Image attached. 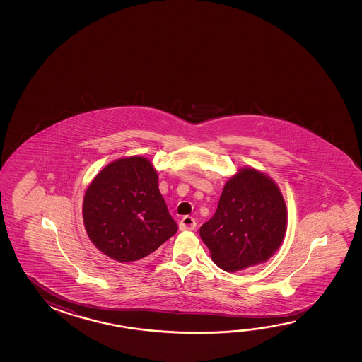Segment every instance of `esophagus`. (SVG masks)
Returning <instances> with one entry per match:
<instances>
[{
  "mask_svg": "<svg viewBox=\"0 0 362 362\" xmlns=\"http://www.w3.org/2000/svg\"><path fill=\"white\" fill-rule=\"evenodd\" d=\"M196 219L192 218L189 216H184L179 222V230L180 231H192L196 228Z\"/></svg>",
  "mask_w": 362,
  "mask_h": 362,
  "instance_id": "obj_1",
  "label": "esophagus"
}]
</instances>
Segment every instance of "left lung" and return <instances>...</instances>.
<instances>
[{"label": "left lung", "instance_id": "obj_1", "mask_svg": "<svg viewBox=\"0 0 362 362\" xmlns=\"http://www.w3.org/2000/svg\"><path fill=\"white\" fill-rule=\"evenodd\" d=\"M288 211L278 184L246 166L227 180L202 241L217 267L235 273L269 260L284 240Z\"/></svg>", "mask_w": 362, "mask_h": 362}]
</instances>
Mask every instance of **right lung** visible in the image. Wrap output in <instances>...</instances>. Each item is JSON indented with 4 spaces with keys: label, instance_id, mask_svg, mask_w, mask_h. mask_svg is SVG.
I'll return each instance as SVG.
<instances>
[{
    "label": "right lung",
    "instance_id": "add662e5",
    "mask_svg": "<svg viewBox=\"0 0 362 362\" xmlns=\"http://www.w3.org/2000/svg\"><path fill=\"white\" fill-rule=\"evenodd\" d=\"M158 178L151 161L129 156L105 166L86 190V231L95 247L112 260H141L178 231Z\"/></svg>",
    "mask_w": 362,
    "mask_h": 362
}]
</instances>
